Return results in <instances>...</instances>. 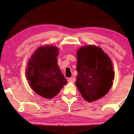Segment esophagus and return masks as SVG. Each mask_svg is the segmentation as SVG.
I'll return each mask as SVG.
<instances>
[{"mask_svg":"<svg viewBox=\"0 0 134 134\" xmlns=\"http://www.w3.org/2000/svg\"><path fill=\"white\" fill-rule=\"evenodd\" d=\"M75 80H76L75 77H70L69 79V80H68L69 82L70 83H74V81H75Z\"/></svg>","mask_w":134,"mask_h":134,"instance_id":"1","label":"esophagus"}]
</instances>
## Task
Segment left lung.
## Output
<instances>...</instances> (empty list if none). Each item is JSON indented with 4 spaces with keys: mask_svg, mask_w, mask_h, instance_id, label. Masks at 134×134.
<instances>
[{
    "mask_svg": "<svg viewBox=\"0 0 134 134\" xmlns=\"http://www.w3.org/2000/svg\"><path fill=\"white\" fill-rule=\"evenodd\" d=\"M76 85L88 102L96 100L109 91L115 72L110 58L102 49L94 45L80 48L77 52Z\"/></svg>",
    "mask_w": 134,
    "mask_h": 134,
    "instance_id": "8db88e82",
    "label": "left lung"
}]
</instances>
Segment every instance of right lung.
<instances>
[{"label":"right lung","mask_w":134,"mask_h":134,"mask_svg":"<svg viewBox=\"0 0 134 134\" xmlns=\"http://www.w3.org/2000/svg\"><path fill=\"white\" fill-rule=\"evenodd\" d=\"M57 47L41 46L31 56L26 71V78L34 92L51 99L60 92L67 81L59 69Z\"/></svg>","instance_id":"1"}]
</instances>
